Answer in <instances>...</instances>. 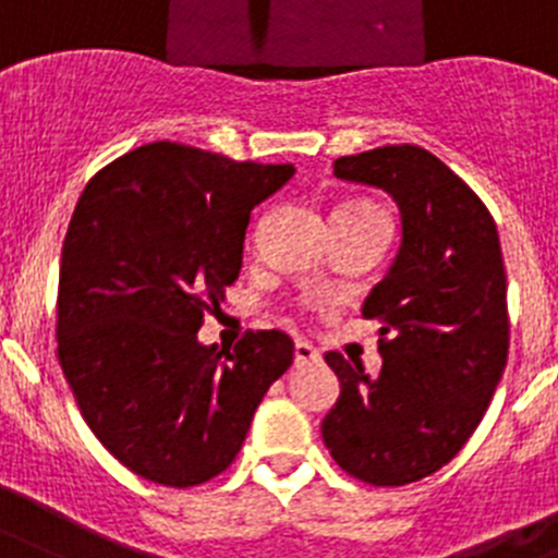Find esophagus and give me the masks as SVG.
<instances>
[{"label":"esophagus","mask_w":558,"mask_h":558,"mask_svg":"<svg viewBox=\"0 0 558 558\" xmlns=\"http://www.w3.org/2000/svg\"><path fill=\"white\" fill-rule=\"evenodd\" d=\"M319 361V350H314L308 341H296L294 343V363L296 366H308V363Z\"/></svg>","instance_id":"esophagus-1"}]
</instances>
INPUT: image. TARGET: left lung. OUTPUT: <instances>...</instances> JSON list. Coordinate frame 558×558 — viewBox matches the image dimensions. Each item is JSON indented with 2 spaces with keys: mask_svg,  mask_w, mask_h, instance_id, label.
<instances>
[{
  "mask_svg": "<svg viewBox=\"0 0 558 558\" xmlns=\"http://www.w3.org/2000/svg\"><path fill=\"white\" fill-rule=\"evenodd\" d=\"M336 175L379 186L402 211V247L363 316L379 322L383 368L368 377L341 352V383L322 421L332 460L374 487L440 471L482 421L507 368V272L482 197L418 145H383L336 159Z\"/></svg>",
  "mask_w": 558,
  "mask_h": 558,
  "instance_id": "8db88e82",
  "label": "left lung"
}]
</instances>
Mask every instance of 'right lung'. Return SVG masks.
<instances>
[{
    "mask_svg": "<svg viewBox=\"0 0 558 558\" xmlns=\"http://www.w3.org/2000/svg\"><path fill=\"white\" fill-rule=\"evenodd\" d=\"M291 175V165L161 140L109 161L76 203L60 258L57 357L93 435L148 482L220 476L294 361L283 330H247L233 352L197 341L239 278L250 211Z\"/></svg>",
    "mask_w": 558,
    "mask_h": 558,
    "instance_id": "right-lung-1",
    "label": "right lung"
}]
</instances>
